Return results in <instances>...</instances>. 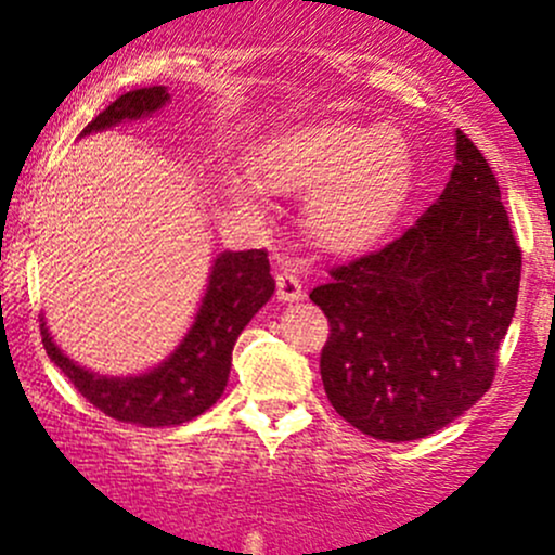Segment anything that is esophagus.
Returning <instances> with one entry per match:
<instances>
[{"mask_svg": "<svg viewBox=\"0 0 555 555\" xmlns=\"http://www.w3.org/2000/svg\"><path fill=\"white\" fill-rule=\"evenodd\" d=\"M276 292H279V299H284V302H295L305 295L302 284H299V276L292 269H282L276 273Z\"/></svg>", "mask_w": 555, "mask_h": 555, "instance_id": "esophagus-1", "label": "esophagus"}]
</instances>
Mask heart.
Wrapping results in <instances>:
<instances>
[{"label":"heart","mask_w":555,"mask_h":555,"mask_svg":"<svg viewBox=\"0 0 555 555\" xmlns=\"http://www.w3.org/2000/svg\"><path fill=\"white\" fill-rule=\"evenodd\" d=\"M412 151L388 127L323 122L271 140L260 175L276 190L315 193L310 229L331 250L349 253L375 242L397 219L412 188ZM247 201L250 190L234 184Z\"/></svg>","instance_id":"1"}]
</instances>
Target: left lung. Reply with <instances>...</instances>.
Masks as SVG:
<instances>
[{
    "mask_svg": "<svg viewBox=\"0 0 555 555\" xmlns=\"http://www.w3.org/2000/svg\"><path fill=\"white\" fill-rule=\"evenodd\" d=\"M328 276L310 299L331 326V406L391 443L464 415L493 384L521 276L499 180L473 140L456 130L451 180L415 224Z\"/></svg>",
    "mask_w": 555,
    "mask_h": 555,
    "instance_id": "left-lung-1",
    "label": "left lung"
}]
</instances>
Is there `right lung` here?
Returning <instances> with one entry per match:
<instances>
[{
	"label": "right lung",
	"instance_id": "add662e5",
	"mask_svg": "<svg viewBox=\"0 0 555 555\" xmlns=\"http://www.w3.org/2000/svg\"><path fill=\"white\" fill-rule=\"evenodd\" d=\"M167 101L169 93L164 86L127 91L82 127V135L106 130L122 119L154 114ZM273 289L276 284L271 276L269 253H221L214 260L206 297L197 310L193 328L188 331V336L169 360L143 375L109 378V375H99L75 365L67 354H62V349L49 336L47 323L41 321L43 349L54 360V365L67 375L69 384L104 415L122 420V423L143 425V428L182 425L203 415L224 393L234 341L242 328L250 323V318L269 302Z\"/></svg>",
	"mask_w": 555,
	"mask_h": 555
}]
</instances>
